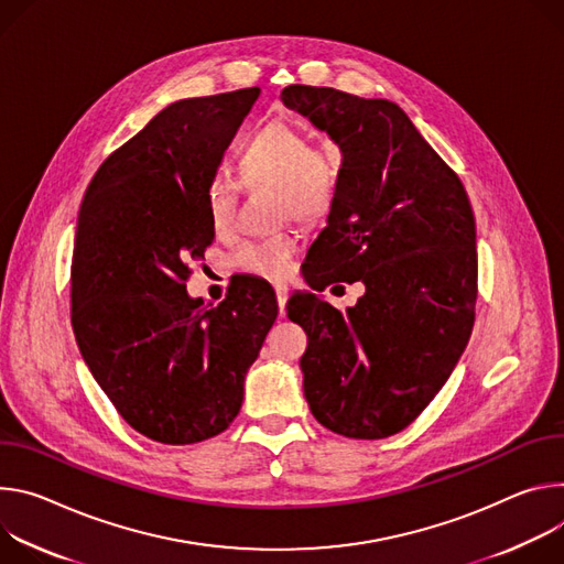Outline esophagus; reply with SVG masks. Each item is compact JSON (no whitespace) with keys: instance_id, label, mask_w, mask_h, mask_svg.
I'll return each instance as SVG.
<instances>
[{"instance_id":"34e87169","label":"esophagus","mask_w":564,"mask_h":564,"mask_svg":"<svg viewBox=\"0 0 564 564\" xmlns=\"http://www.w3.org/2000/svg\"><path fill=\"white\" fill-rule=\"evenodd\" d=\"M275 297H278V308H280V316H284V306H286V300H289V289L278 284L275 286Z\"/></svg>"}]
</instances>
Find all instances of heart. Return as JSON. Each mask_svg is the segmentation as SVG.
I'll use <instances>...</instances> for the list:
<instances>
[{"label":"heart","instance_id":"obj_1","mask_svg":"<svg viewBox=\"0 0 564 564\" xmlns=\"http://www.w3.org/2000/svg\"><path fill=\"white\" fill-rule=\"evenodd\" d=\"M237 172L243 185H273L280 219H323L338 191V170L325 148L311 145L308 137L284 120H273L250 137L237 156ZM239 183L215 174L206 183V210L215 232L224 235L235 224ZM300 250L293 230L248 239L235 250V267L264 280H286Z\"/></svg>","mask_w":564,"mask_h":564}]
</instances>
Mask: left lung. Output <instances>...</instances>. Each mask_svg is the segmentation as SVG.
<instances>
[{
	"label": "left lung",
	"mask_w": 564,
	"mask_h": 564,
	"mask_svg": "<svg viewBox=\"0 0 564 564\" xmlns=\"http://www.w3.org/2000/svg\"><path fill=\"white\" fill-rule=\"evenodd\" d=\"M280 98L343 154L327 228L308 256L334 278L365 284L345 314L316 293L289 300V318L311 334L300 358L304 397L332 432L386 440L427 408L468 345L473 208L399 105L308 85H289Z\"/></svg>",
	"instance_id": "8db88e82"
}]
</instances>
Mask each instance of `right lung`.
I'll return each mask as SVG.
<instances>
[{
  "instance_id": "1",
  "label": "right lung",
  "mask_w": 564,
  "mask_h": 564,
  "mask_svg": "<svg viewBox=\"0 0 564 564\" xmlns=\"http://www.w3.org/2000/svg\"><path fill=\"white\" fill-rule=\"evenodd\" d=\"M260 87L159 111L94 174L72 260V325L96 383L148 440L206 442L239 414L243 379L278 316L273 289L204 308L185 291L215 230L206 183Z\"/></svg>"
}]
</instances>
